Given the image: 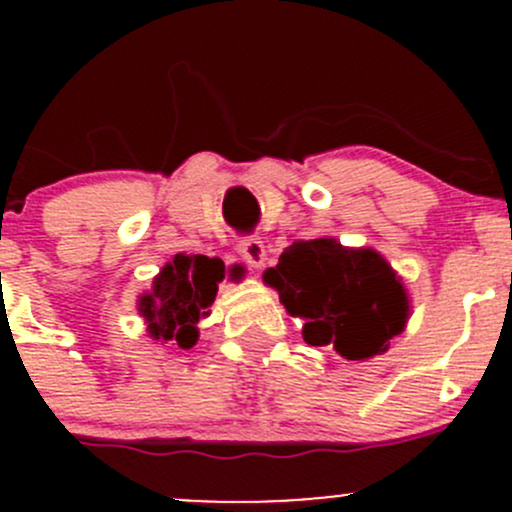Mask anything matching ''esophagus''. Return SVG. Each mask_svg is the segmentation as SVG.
Returning a JSON list of instances; mask_svg holds the SVG:
<instances>
[{
  "label": "esophagus",
  "instance_id": "1",
  "mask_svg": "<svg viewBox=\"0 0 512 512\" xmlns=\"http://www.w3.org/2000/svg\"><path fill=\"white\" fill-rule=\"evenodd\" d=\"M237 255H240L250 267H262L267 260L265 242H262L260 237H242V240L237 242Z\"/></svg>",
  "mask_w": 512,
  "mask_h": 512
}]
</instances>
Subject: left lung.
<instances>
[{"label":"left lung","mask_w":512,"mask_h":512,"mask_svg":"<svg viewBox=\"0 0 512 512\" xmlns=\"http://www.w3.org/2000/svg\"><path fill=\"white\" fill-rule=\"evenodd\" d=\"M265 282L280 292L287 312L302 319L304 342L334 347L344 359L386 352L409 319V299L389 262L332 237L292 242Z\"/></svg>","instance_id":"1"}]
</instances>
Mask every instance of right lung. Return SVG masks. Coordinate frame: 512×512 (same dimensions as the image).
Listing matches in <instances>:
<instances>
[{
	"mask_svg": "<svg viewBox=\"0 0 512 512\" xmlns=\"http://www.w3.org/2000/svg\"><path fill=\"white\" fill-rule=\"evenodd\" d=\"M225 265L218 257L175 255L160 270L153 292L141 297V314L153 339L190 349L198 342L195 324L208 314L215 302L218 282H223Z\"/></svg>",
	"mask_w": 512,
	"mask_h": 512,
	"instance_id": "1",
	"label": "right lung"
}]
</instances>
